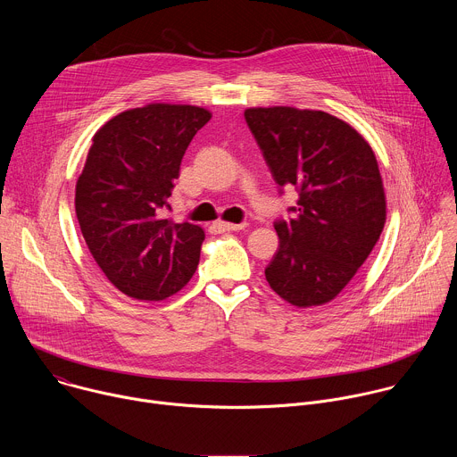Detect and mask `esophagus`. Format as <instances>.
I'll list each match as a JSON object with an SVG mask.
<instances>
[{
    "label": "esophagus",
    "instance_id": "esophagus-1",
    "mask_svg": "<svg viewBox=\"0 0 457 457\" xmlns=\"http://www.w3.org/2000/svg\"><path fill=\"white\" fill-rule=\"evenodd\" d=\"M213 226L219 231H238L244 228V224H233V222H224V220H217Z\"/></svg>",
    "mask_w": 457,
    "mask_h": 457
}]
</instances>
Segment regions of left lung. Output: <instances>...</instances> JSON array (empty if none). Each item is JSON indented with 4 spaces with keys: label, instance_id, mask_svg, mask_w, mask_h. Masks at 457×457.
Segmentation results:
<instances>
[{
    "label": "left lung",
    "instance_id": "8db88e82",
    "mask_svg": "<svg viewBox=\"0 0 457 457\" xmlns=\"http://www.w3.org/2000/svg\"><path fill=\"white\" fill-rule=\"evenodd\" d=\"M244 117L275 182L298 189L293 219L275 222L280 247L266 280L291 305L328 303L353 280L385 226L376 155L328 112L256 106Z\"/></svg>",
    "mask_w": 457,
    "mask_h": 457
}]
</instances>
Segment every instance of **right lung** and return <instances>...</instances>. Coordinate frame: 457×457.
Masks as SVG:
<instances>
[{
	"mask_svg": "<svg viewBox=\"0 0 457 457\" xmlns=\"http://www.w3.org/2000/svg\"><path fill=\"white\" fill-rule=\"evenodd\" d=\"M212 112L150 103L106 120L92 137L76 184L83 238L106 278L136 300H164L199 266L204 229L161 212L180 161Z\"/></svg>",
	"mask_w": 457,
	"mask_h": 457,
	"instance_id": "add662e5",
	"label": "right lung"
}]
</instances>
